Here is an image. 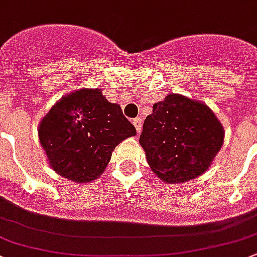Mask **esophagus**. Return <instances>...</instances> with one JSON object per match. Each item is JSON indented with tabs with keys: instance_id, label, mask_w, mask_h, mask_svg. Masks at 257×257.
Wrapping results in <instances>:
<instances>
[{
	"instance_id": "34e87169",
	"label": "esophagus",
	"mask_w": 257,
	"mask_h": 257,
	"mask_svg": "<svg viewBox=\"0 0 257 257\" xmlns=\"http://www.w3.org/2000/svg\"><path fill=\"white\" fill-rule=\"evenodd\" d=\"M133 124L134 126H136L138 133H140V131H142V118L138 117L136 119H133Z\"/></svg>"
}]
</instances>
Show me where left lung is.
I'll return each mask as SVG.
<instances>
[{
    "mask_svg": "<svg viewBox=\"0 0 257 257\" xmlns=\"http://www.w3.org/2000/svg\"><path fill=\"white\" fill-rule=\"evenodd\" d=\"M151 171L169 185L201 176L224 143V128L206 103L170 93L153 106L139 139Z\"/></svg>",
    "mask_w": 257,
    "mask_h": 257,
    "instance_id": "1",
    "label": "left lung"
}]
</instances>
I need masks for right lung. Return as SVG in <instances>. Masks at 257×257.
Here are the masks:
<instances>
[{"label":"right lung","mask_w":257,"mask_h":257,"mask_svg":"<svg viewBox=\"0 0 257 257\" xmlns=\"http://www.w3.org/2000/svg\"><path fill=\"white\" fill-rule=\"evenodd\" d=\"M134 136L136 128L119 104L107 101L101 88H80L63 96L38 126L51 169L77 183L101 176L114 148Z\"/></svg>","instance_id":"right-lung-1"}]
</instances>
